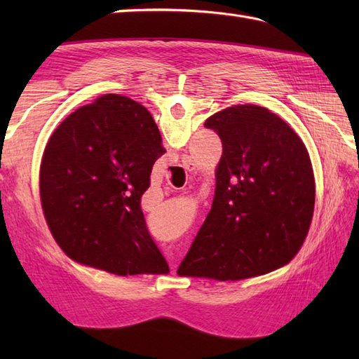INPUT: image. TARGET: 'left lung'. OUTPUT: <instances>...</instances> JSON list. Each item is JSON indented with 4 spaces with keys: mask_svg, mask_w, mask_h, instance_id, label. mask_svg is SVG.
<instances>
[{
    "mask_svg": "<svg viewBox=\"0 0 359 359\" xmlns=\"http://www.w3.org/2000/svg\"><path fill=\"white\" fill-rule=\"evenodd\" d=\"M205 126L222 140L211 210L179 276L241 280L288 264L301 250L315 207L306 144L276 114L234 104Z\"/></svg>",
    "mask_w": 359,
    "mask_h": 359,
    "instance_id": "left-lung-1",
    "label": "left lung"
}]
</instances>
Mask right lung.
Segmentation results:
<instances>
[{
    "label": "right lung",
    "instance_id": "add662e5",
    "mask_svg": "<svg viewBox=\"0 0 359 359\" xmlns=\"http://www.w3.org/2000/svg\"><path fill=\"white\" fill-rule=\"evenodd\" d=\"M163 154L154 118L129 97L102 95L65 118L40 168L41 207L60 248L118 276L170 271L140 207Z\"/></svg>",
    "mask_w": 359,
    "mask_h": 359
}]
</instances>
